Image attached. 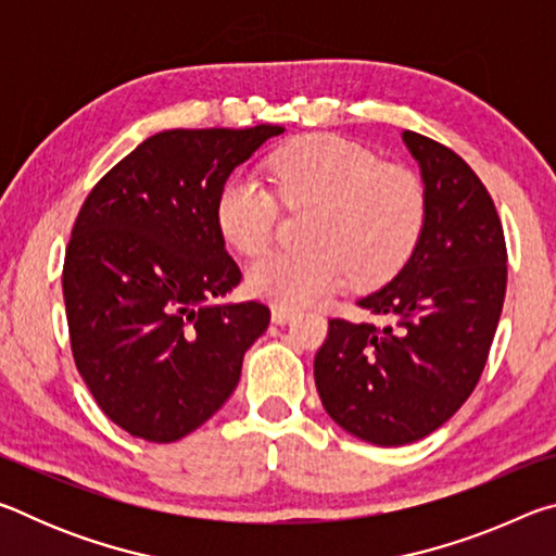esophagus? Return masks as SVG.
Here are the masks:
<instances>
[{
	"mask_svg": "<svg viewBox=\"0 0 556 556\" xmlns=\"http://www.w3.org/2000/svg\"><path fill=\"white\" fill-rule=\"evenodd\" d=\"M296 316V312L294 308H289V306H271V321L275 324H279V326H285V324H289L291 318Z\"/></svg>",
	"mask_w": 556,
	"mask_h": 556,
	"instance_id": "34e87169",
	"label": "esophagus"
}]
</instances>
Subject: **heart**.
I'll list each match as a JSON object with an SVG mask.
<instances>
[{
  "mask_svg": "<svg viewBox=\"0 0 556 556\" xmlns=\"http://www.w3.org/2000/svg\"><path fill=\"white\" fill-rule=\"evenodd\" d=\"M275 195L291 211L314 208L306 250H277L248 269V289L277 306L308 304L353 277L378 285L417 248L427 220L425 188L409 168L380 164L336 135H308L267 159ZM265 186L230 176L215 199L223 240L255 257L275 238L279 205Z\"/></svg>",
  "mask_w": 556,
  "mask_h": 556,
  "instance_id": "1",
  "label": "heart"
}]
</instances>
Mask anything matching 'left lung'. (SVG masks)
Instances as JSON below:
<instances>
[{
	"label": "left lung",
	"mask_w": 556,
	"mask_h": 556,
	"mask_svg": "<svg viewBox=\"0 0 556 556\" xmlns=\"http://www.w3.org/2000/svg\"><path fill=\"white\" fill-rule=\"evenodd\" d=\"M419 162L427 220L400 275L357 306L378 321H328L314 361L336 425L378 446L425 439L481 380L501 321L507 250L481 178L448 147L404 129Z\"/></svg>",
	"instance_id": "1"
}]
</instances>
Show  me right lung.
<instances>
[{"label":"right lung","instance_id":"1","mask_svg":"<svg viewBox=\"0 0 556 556\" xmlns=\"http://www.w3.org/2000/svg\"><path fill=\"white\" fill-rule=\"evenodd\" d=\"M281 131H159L100 178L75 218L63 262L75 368L131 437L172 444L199 429L267 331L265 304L218 301L242 275L215 199L235 166Z\"/></svg>","mask_w":556,"mask_h":556}]
</instances>
